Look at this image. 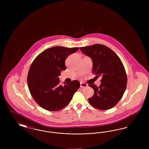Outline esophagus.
<instances>
[{
    "label": "esophagus",
    "instance_id": "34e87169",
    "mask_svg": "<svg viewBox=\"0 0 149 149\" xmlns=\"http://www.w3.org/2000/svg\"><path fill=\"white\" fill-rule=\"evenodd\" d=\"M88 86V84L84 83H80V87L81 88H84V87H86Z\"/></svg>",
    "mask_w": 149,
    "mask_h": 149
}]
</instances>
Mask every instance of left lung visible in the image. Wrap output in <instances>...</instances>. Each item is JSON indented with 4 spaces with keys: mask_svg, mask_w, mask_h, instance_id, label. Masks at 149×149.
<instances>
[{
    "mask_svg": "<svg viewBox=\"0 0 149 149\" xmlns=\"http://www.w3.org/2000/svg\"><path fill=\"white\" fill-rule=\"evenodd\" d=\"M80 50L92 58L93 74L102 78L99 86L89 84L94 91L89 102L98 109H111L120 101L126 88L127 79L123 65L113 51L105 45L95 44L80 47Z\"/></svg>",
    "mask_w": 149,
    "mask_h": 149,
    "instance_id": "left-lung-1",
    "label": "left lung"
}]
</instances>
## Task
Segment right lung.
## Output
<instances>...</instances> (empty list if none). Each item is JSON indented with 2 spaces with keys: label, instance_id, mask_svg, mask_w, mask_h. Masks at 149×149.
Returning <instances> with one entry per match:
<instances>
[{
  "label": "right lung",
  "instance_id": "obj_1",
  "mask_svg": "<svg viewBox=\"0 0 149 149\" xmlns=\"http://www.w3.org/2000/svg\"><path fill=\"white\" fill-rule=\"evenodd\" d=\"M79 50L54 46L43 51L31 64L27 77L29 90L36 102L45 109L57 111L66 106L80 87L78 80L60 85L58 76L66 70V58Z\"/></svg>",
  "mask_w": 149,
  "mask_h": 149
}]
</instances>
